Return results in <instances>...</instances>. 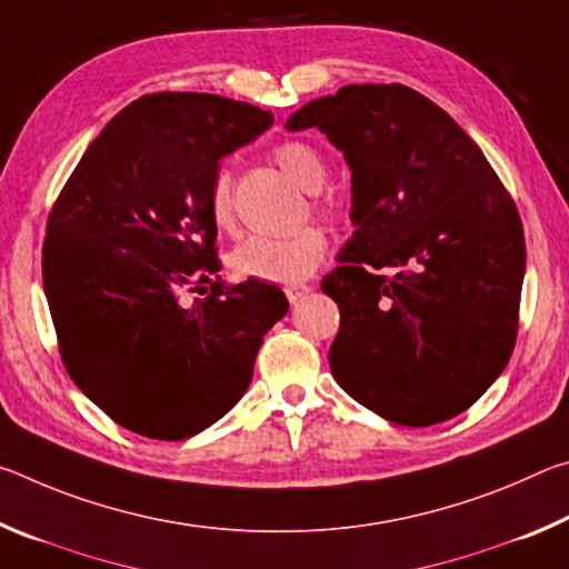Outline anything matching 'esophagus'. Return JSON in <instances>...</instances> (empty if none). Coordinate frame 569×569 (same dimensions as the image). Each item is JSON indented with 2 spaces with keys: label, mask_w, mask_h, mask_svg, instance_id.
I'll return each instance as SVG.
<instances>
[{
  "label": "esophagus",
  "mask_w": 569,
  "mask_h": 569,
  "mask_svg": "<svg viewBox=\"0 0 569 569\" xmlns=\"http://www.w3.org/2000/svg\"><path fill=\"white\" fill-rule=\"evenodd\" d=\"M308 293H311V286H306V283L286 286V298H288V301H291L293 306H296V303H301Z\"/></svg>",
  "instance_id": "34e87169"
}]
</instances>
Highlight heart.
Listing matches in <instances>:
<instances>
[{"instance_id":"1","label":"heart","mask_w":569,"mask_h":569,"mask_svg":"<svg viewBox=\"0 0 569 569\" xmlns=\"http://www.w3.org/2000/svg\"><path fill=\"white\" fill-rule=\"evenodd\" d=\"M273 158L281 170L298 188L306 192H319L329 178V168L319 150L301 140H288L276 148ZM313 206L323 216L333 213L331 200L316 198ZM210 216L220 230L233 226V203H230V176L220 170L210 190ZM329 240L321 228L306 226L288 236H250L238 243L230 253V268L240 278L266 283H296L316 271L323 261Z\"/></svg>"}]
</instances>
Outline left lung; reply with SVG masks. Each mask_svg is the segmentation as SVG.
I'll list each match as a JSON object with an SVG mask.
<instances>
[{"instance_id":"left-lung-1","label":"left lung","mask_w":569,"mask_h":569,"mask_svg":"<svg viewBox=\"0 0 569 569\" xmlns=\"http://www.w3.org/2000/svg\"><path fill=\"white\" fill-rule=\"evenodd\" d=\"M308 128L351 170L356 230L321 281L341 311L333 379L403 427L457 417L515 349L525 281L517 206L477 142L403 84H346L306 102L286 130Z\"/></svg>"}]
</instances>
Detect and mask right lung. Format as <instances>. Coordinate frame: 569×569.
I'll return each instance as SVG.
<instances>
[{
	"label": "right lung",
	"instance_id": "add662e5",
	"mask_svg": "<svg viewBox=\"0 0 569 569\" xmlns=\"http://www.w3.org/2000/svg\"><path fill=\"white\" fill-rule=\"evenodd\" d=\"M271 124L220 94H146L104 124L47 220L42 283L67 373L134 435L216 423L288 311L281 288L210 278L218 160Z\"/></svg>",
	"mask_w": 569,
	"mask_h": 569
}]
</instances>
